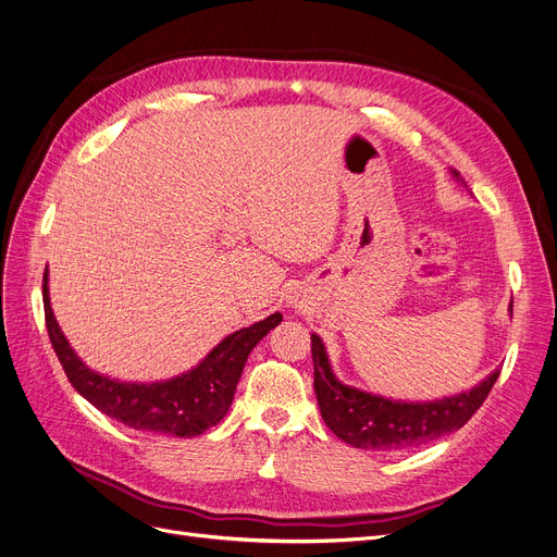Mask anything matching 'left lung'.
<instances>
[{"label":"left lung","mask_w":557,"mask_h":557,"mask_svg":"<svg viewBox=\"0 0 557 557\" xmlns=\"http://www.w3.org/2000/svg\"><path fill=\"white\" fill-rule=\"evenodd\" d=\"M310 342L314 394L326 426L339 440L369 451H406L462 429L483 406L500 374V369H494L483 383L437 401H392L342 385L331 372L322 339L310 335Z\"/></svg>","instance_id":"left-lung-1"}]
</instances>
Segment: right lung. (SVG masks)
Returning <instances> with one entry per match:
<instances>
[{
  "mask_svg": "<svg viewBox=\"0 0 557 557\" xmlns=\"http://www.w3.org/2000/svg\"><path fill=\"white\" fill-rule=\"evenodd\" d=\"M45 324L67 381L97 410L109 414L124 426L176 437H195L224 419L233 404L247 356L256 344L281 324V312L270 314L249 329L235 331L210 351L193 372L161 383H120L99 376L70 349L49 304L47 272L42 278Z\"/></svg>",
  "mask_w": 557,
  "mask_h": 557,
  "instance_id": "obj_1",
  "label": "right lung"
}]
</instances>
